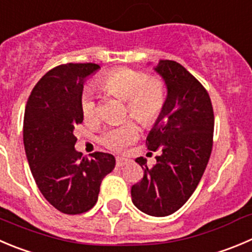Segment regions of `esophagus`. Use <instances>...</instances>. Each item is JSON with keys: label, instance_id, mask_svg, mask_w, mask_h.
<instances>
[{"label": "esophagus", "instance_id": "1", "mask_svg": "<svg viewBox=\"0 0 252 252\" xmlns=\"http://www.w3.org/2000/svg\"><path fill=\"white\" fill-rule=\"evenodd\" d=\"M128 163V159L125 157H116V166L117 167H122L125 164Z\"/></svg>", "mask_w": 252, "mask_h": 252}]
</instances>
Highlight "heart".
<instances>
[{
  "label": "heart",
  "mask_w": 252,
  "mask_h": 252,
  "mask_svg": "<svg viewBox=\"0 0 252 252\" xmlns=\"http://www.w3.org/2000/svg\"><path fill=\"white\" fill-rule=\"evenodd\" d=\"M97 84L106 94L125 100L126 112L146 127L153 126L163 112L167 99L166 85L157 76H147L135 69L120 68L105 73ZM80 105L84 117L96 116L97 105L92 90L86 89L83 93ZM138 135L137 125L132 120H126L105 130L101 143L109 150L122 151L135 142Z\"/></svg>",
  "instance_id": "heart-1"
}]
</instances>
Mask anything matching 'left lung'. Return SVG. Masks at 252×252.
Segmentation results:
<instances>
[{
  "label": "left lung",
  "instance_id": "8db88e82",
  "mask_svg": "<svg viewBox=\"0 0 252 252\" xmlns=\"http://www.w3.org/2000/svg\"><path fill=\"white\" fill-rule=\"evenodd\" d=\"M156 73L167 88L164 110L147 136V148L159 151L156 164L136 158L145 171L131 188L132 203L152 217H167L182 208L199 184L213 147L214 112L202 84L174 61H159Z\"/></svg>",
  "mask_w": 252,
  "mask_h": 252
}]
</instances>
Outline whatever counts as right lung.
I'll list each match as a JSON object with an SVG mask.
<instances>
[{
  "mask_svg": "<svg viewBox=\"0 0 252 252\" xmlns=\"http://www.w3.org/2000/svg\"><path fill=\"white\" fill-rule=\"evenodd\" d=\"M99 69L94 63L56 66L35 84L26 105L23 143L31 172L43 196L64 214L92 209L101 181L115 168L110 153L89 159L74 148V127L84 120V83Z\"/></svg>",
  "mask_w": 252,
  "mask_h": 252,
  "instance_id": "add662e5",
  "label": "right lung"
}]
</instances>
